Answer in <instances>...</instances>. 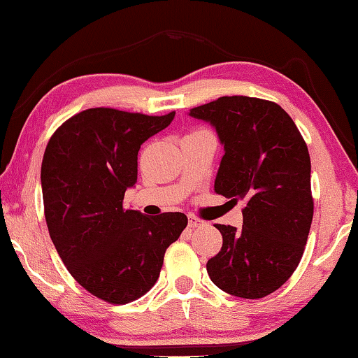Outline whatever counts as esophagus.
I'll list each match as a JSON object with an SVG mask.
<instances>
[{
  "label": "esophagus",
  "instance_id": "esophagus-1",
  "mask_svg": "<svg viewBox=\"0 0 358 358\" xmlns=\"http://www.w3.org/2000/svg\"><path fill=\"white\" fill-rule=\"evenodd\" d=\"M187 224H189V227H201V226H203V221L202 220H199V217H196V216H189V220H187Z\"/></svg>",
  "mask_w": 358,
  "mask_h": 358
}]
</instances>
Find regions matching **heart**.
Listing matches in <instances>:
<instances>
[{
	"mask_svg": "<svg viewBox=\"0 0 358 358\" xmlns=\"http://www.w3.org/2000/svg\"><path fill=\"white\" fill-rule=\"evenodd\" d=\"M196 132H202V131H194V132H191V134H196Z\"/></svg>",
	"mask_w": 358,
	"mask_h": 358,
	"instance_id": "b5f03b06",
	"label": "heart"
}]
</instances>
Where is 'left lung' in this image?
Wrapping results in <instances>:
<instances>
[{"label": "left lung", "mask_w": 358, "mask_h": 358, "mask_svg": "<svg viewBox=\"0 0 358 358\" xmlns=\"http://www.w3.org/2000/svg\"><path fill=\"white\" fill-rule=\"evenodd\" d=\"M187 115L213 126L224 147L215 192L245 201L243 226L216 224L221 251L210 280L230 295L262 299L294 273L313 221L310 153L292 118L275 102L222 96Z\"/></svg>", "instance_id": "8db88e82"}]
</instances>
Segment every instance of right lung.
Returning a JSON list of instances; mask_svg holds the SVG:
<instances>
[{"instance_id":"add662e5","label":"right lung","mask_w":358,"mask_h":358,"mask_svg":"<svg viewBox=\"0 0 358 358\" xmlns=\"http://www.w3.org/2000/svg\"><path fill=\"white\" fill-rule=\"evenodd\" d=\"M173 118L175 112L148 117L88 108L47 143L41 186L48 234L74 280L113 305L155 286L166 250L187 224L178 211L148 217L123 208L124 192L137 183L141 145Z\"/></svg>"}]
</instances>
